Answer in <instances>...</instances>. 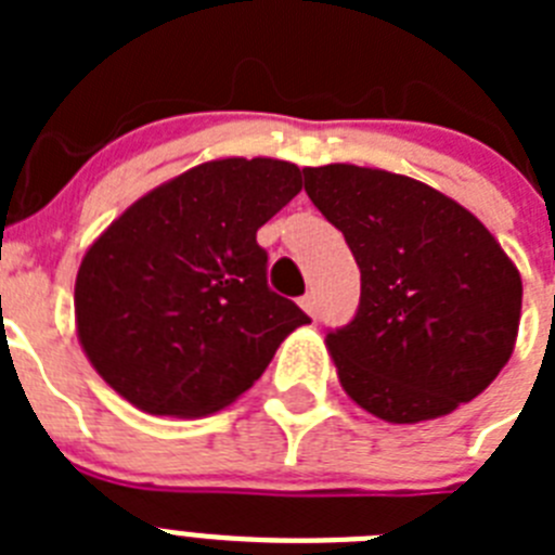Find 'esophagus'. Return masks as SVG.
<instances>
[{
  "mask_svg": "<svg viewBox=\"0 0 555 555\" xmlns=\"http://www.w3.org/2000/svg\"><path fill=\"white\" fill-rule=\"evenodd\" d=\"M300 306L308 317H313V313H317V297H313V292H308L306 297H300Z\"/></svg>",
  "mask_w": 555,
  "mask_h": 555,
  "instance_id": "esophagus-1",
  "label": "esophagus"
}]
</instances>
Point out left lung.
<instances>
[{
    "instance_id": "obj_1",
    "label": "left lung",
    "mask_w": 555,
    "mask_h": 555,
    "mask_svg": "<svg viewBox=\"0 0 555 555\" xmlns=\"http://www.w3.org/2000/svg\"><path fill=\"white\" fill-rule=\"evenodd\" d=\"M302 178L361 269L356 317L325 336L341 389L395 425L478 397L508 364L522 311V281L498 238L405 175L327 164Z\"/></svg>"
}]
</instances>
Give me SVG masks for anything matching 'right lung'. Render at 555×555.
<instances>
[{
	"label": "right lung",
	"instance_id": "right-lung-1",
	"mask_svg": "<svg viewBox=\"0 0 555 555\" xmlns=\"http://www.w3.org/2000/svg\"><path fill=\"white\" fill-rule=\"evenodd\" d=\"M302 189L274 158L205 160L130 205L82 255L77 338L127 403L205 416L263 375L308 317L267 286L255 233Z\"/></svg>",
	"mask_w": 555,
	"mask_h": 555
}]
</instances>
